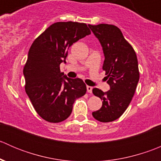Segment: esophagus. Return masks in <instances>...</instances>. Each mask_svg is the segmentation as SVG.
<instances>
[{
  "mask_svg": "<svg viewBox=\"0 0 161 161\" xmlns=\"http://www.w3.org/2000/svg\"><path fill=\"white\" fill-rule=\"evenodd\" d=\"M86 89H87V92H90V93H92V86H87Z\"/></svg>",
  "mask_w": 161,
  "mask_h": 161,
  "instance_id": "esophagus-1",
  "label": "esophagus"
}]
</instances>
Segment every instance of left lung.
Returning a JSON list of instances; mask_svg holds the SVG:
<instances>
[{
	"label": "left lung",
	"instance_id": "1",
	"mask_svg": "<svg viewBox=\"0 0 161 161\" xmlns=\"http://www.w3.org/2000/svg\"><path fill=\"white\" fill-rule=\"evenodd\" d=\"M88 25L103 47V69L110 85V90L105 92L92 89V93L100 97L103 103L92 114L97 121L110 122L123 114L136 92L139 79L137 57L119 28L108 24Z\"/></svg>",
	"mask_w": 161,
	"mask_h": 161
}]
</instances>
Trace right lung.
<instances>
[{"label": "right lung", "instance_id": "obj_1", "mask_svg": "<svg viewBox=\"0 0 161 161\" xmlns=\"http://www.w3.org/2000/svg\"><path fill=\"white\" fill-rule=\"evenodd\" d=\"M91 33L86 23L52 24L33 41L23 69L25 90L34 109L45 121L58 123L70 116L76 99L86 92L81 79H69L60 71L68 50Z\"/></svg>", "mask_w": 161, "mask_h": 161}]
</instances>
